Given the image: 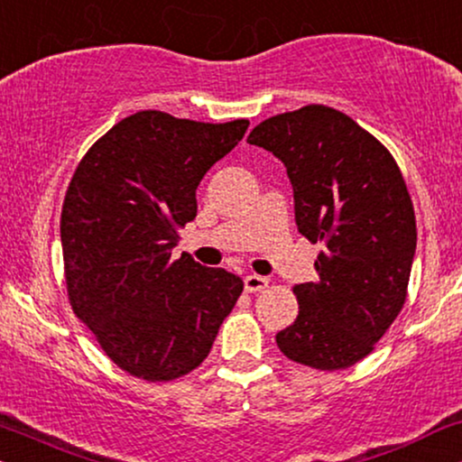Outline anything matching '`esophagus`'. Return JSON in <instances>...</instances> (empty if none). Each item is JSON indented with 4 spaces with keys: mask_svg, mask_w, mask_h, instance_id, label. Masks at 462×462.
<instances>
[{
    "mask_svg": "<svg viewBox=\"0 0 462 462\" xmlns=\"http://www.w3.org/2000/svg\"><path fill=\"white\" fill-rule=\"evenodd\" d=\"M268 279L266 276H260V274H249L245 276V291L249 293H255V291H262V289L268 287Z\"/></svg>",
    "mask_w": 462,
    "mask_h": 462,
    "instance_id": "34e87169",
    "label": "esophagus"
}]
</instances>
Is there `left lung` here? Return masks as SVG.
<instances>
[{"mask_svg":"<svg viewBox=\"0 0 462 462\" xmlns=\"http://www.w3.org/2000/svg\"><path fill=\"white\" fill-rule=\"evenodd\" d=\"M247 143L285 164L298 232L323 243L319 281L293 287L298 317L276 344L315 370L355 365L391 328L408 291L416 217L402 171L376 137L325 106L273 116Z\"/></svg>","mask_w":462,"mask_h":462,"instance_id":"1","label":"left lung"}]
</instances>
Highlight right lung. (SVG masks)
I'll list each match as a JSON object with an SVG mask.
<instances>
[{"label": "right lung", "instance_id": "add662e5", "mask_svg": "<svg viewBox=\"0 0 462 462\" xmlns=\"http://www.w3.org/2000/svg\"><path fill=\"white\" fill-rule=\"evenodd\" d=\"M249 120L207 125L145 109L86 152L60 213L71 309L133 376L167 383L207 359L243 293L241 276L171 260L196 217V188Z\"/></svg>", "mask_w": 462, "mask_h": 462}]
</instances>
